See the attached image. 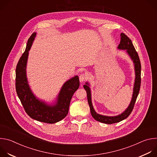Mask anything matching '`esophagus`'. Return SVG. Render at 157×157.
<instances>
[{"label": "esophagus", "instance_id": "obj_1", "mask_svg": "<svg viewBox=\"0 0 157 157\" xmlns=\"http://www.w3.org/2000/svg\"><path fill=\"white\" fill-rule=\"evenodd\" d=\"M87 79V76L85 74H81L79 76V81L80 82H83Z\"/></svg>", "mask_w": 157, "mask_h": 157}]
</instances>
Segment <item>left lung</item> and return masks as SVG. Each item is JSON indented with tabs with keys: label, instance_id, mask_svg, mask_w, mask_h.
I'll return each instance as SVG.
<instances>
[{
	"label": "left lung",
	"instance_id": "left-lung-1",
	"mask_svg": "<svg viewBox=\"0 0 157 157\" xmlns=\"http://www.w3.org/2000/svg\"><path fill=\"white\" fill-rule=\"evenodd\" d=\"M121 36V39L120 44L118 46V48L127 50V53L129 55V56L133 60L134 64H135V70H136V76L135 84H134L132 99L128 108L122 114L115 117H109V116L99 115L96 113L93 107L92 102H91V91H90V88H89V86H87L89 85L88 83L86 82V84L83 86L84 88L85 89V90L86 91V93H87V101L89 105V107H90L91 113L92 116L97 121H99L100 122H102L104 124H111L119 122L125 119L129 116V115L132 112L134 105H135V103L136 102L137 96L139 93L140 84H141V63H140V61L138 53L136 52L135 48H134L131 40L124 33H122Z\"/></svg>",
	"mask_w": 157,
	"mask_h": 157
}]
</instances>
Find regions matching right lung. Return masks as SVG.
<instances>
[{
    "mask_svg": "<svg viewBox=\"0 0 157 157\" xmlns=\"http://www.w3.org/2000/svg\"><path fill=\"white\" fill-rule=\"evenodd\" d=\"M36 33L29 38L26 49L20 57L17 67L15 88L17 94L26 113L32 119L47 124H54L63 119L68 113L71 99L79 87L78 76L66 81L63 86L55 105H48L37 99L32 93L26 78V65L30 50Z\"/></svg>",
    "mask_w": 157,
    "mask_h": 157,
    "instance_id": "obj_1",
    "label": "right lung"
}]
</instances>
